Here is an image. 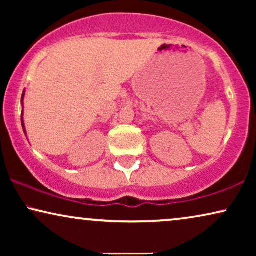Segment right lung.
Here are the masks:
<instances>
[{"instance_id": "right-lung-1", "label": "right lung", "mask_w": 256, "mask_h": 256, "mask_svg": "<svg viewBox=\"0 0 256 256\" xmlns=\"http://www.w3.org/2000/svg\"><path fill=\"white\" fill-rule=\"evenodd\" d=\"M22 99H23V98H22ZM22 126H23V120H22Z\"/></svg>"}]
</instances>
